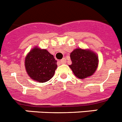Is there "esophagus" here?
<instances>
[{"mask_svg":"<svg viewBox=\"0 0 122 122\" xmlns=\"http://www.w3.org/2000/svg\"><path fill=\"white\" fill-rule=\"evenodd\" d=\"M66 60L65 58H63V59H62V60H60V63H61V64H65V63H66Z\"/></svg>","mask_w":122,"mask_h":122,"instance_id":"34e87169","label":"esophagus"}]
</instances>
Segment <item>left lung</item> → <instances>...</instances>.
Wrapping results in <instances>:
<instances>
[{"mask_svg": "<svg viewBox=\"0 0 122 122\" xmlns=\"http://www.w3.org/2000/svg\"><path fill=\"white\" fill-rule=\"evenodd\" d=\"M70 58L72 63L69 67L80 79L92 76L98 66V56L90 49H75L70 53Z\"/></svg>", "mask_w": 122, "mask_h": 122, "instance_id": "1", "label": "left lung"}]
</instances>
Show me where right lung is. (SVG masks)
<instances>
[{
	"label": "right lung",
	"instance_id": "1",
	"mask_svg": "<svg viewBox=\"0 0 122 122\" xmlns=\"http://www.w3.org/2000/svg\"><path fill=\"white\" fill-rule=\"evenodd\" d=\"M25 66L32 80L38 83H44L54 75L57 67V60L46 49L36 46L26 56Z\"/></svg>",
	"mask_w": 122,
	"mask_h": 122
}]
</instances>
